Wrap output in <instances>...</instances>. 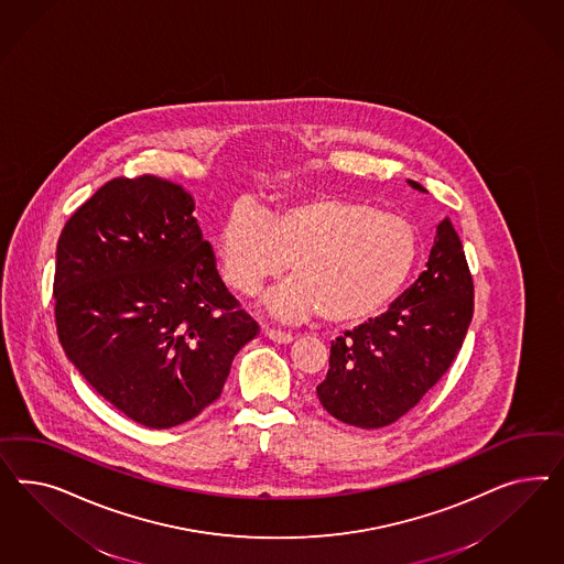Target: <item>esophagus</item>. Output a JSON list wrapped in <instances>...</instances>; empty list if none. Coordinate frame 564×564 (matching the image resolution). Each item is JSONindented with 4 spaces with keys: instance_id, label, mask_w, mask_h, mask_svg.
<instances>
[{
    "instance_id": "1",
    "label": "esophagus",
    "mask_w": 564,
    "mask_h": 564,
    "mask_svg": "<svg viewBox=\"0 0 564 564\" xmlns=\"http://www.w3.org/2000/svg\"><path fill=\"white\" fill-rule=\"evenodd\" d=\"M264 337H269L274 343H291L293 341V335L288 330H281V328H271V326H264Z\"/></svg>"
}]
</instances>
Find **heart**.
Instances as JSON below:
<instances>
[{
    "label": "heart",
    "mask_w": 564,
    "mask_h": 564,
    "mask_svg": "<svg viewBox=\"0 0 564 564\" xmlns=\"http://www.w3.org/2000/svg\"><path fill=\"white\" fill-rule=\"evenodd\" d=\"M223 281L241 295L269 279L293 276L267 295L279 318L321 316L335 325H358L393 302L420 257L413 223L375 205L316 196L260 210L238 205L217 238Z\"/></svg>",
    "instance_id": "b5f03b06"
}]
</instances>
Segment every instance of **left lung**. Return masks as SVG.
Wrapping results in <instances>:
<instances>
[{"mask_svg":"<svg viewBox=\"0 0 564 564\" xmlns=\"http://www.w3.org/2000/svg\"><path fill=\"white\" fill-rule=\"evenodd\" d=\"M411 188L426 192L408 180ZM474 316V281L451 219L436 227L426 271L378 318L330 343L316 394L349 426H389L443 378Z\"/></svg>","mask_w":564,"mask_h":564,"instance_id":"obj_1","label":"left lung"}]
</instances>
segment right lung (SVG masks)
Here are the masks:
<instances>
[{"label":"right lung","instance_id":"add662e5","mask_svg":"<svg viewBox=\"0 0 564 564\" xmlns=\"http://www.w3.org/2000/svg\"><path fill=\"white\" fill-rule=\"evenodd\" d=\"M186 189L116 177L62 229L55 325L76 370L142 426L188 422L219 399L258 335L215 267Z\"/></svg>","mask_w":564,"mask_h":564}]
</instances>
